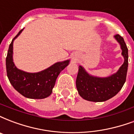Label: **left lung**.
Returning <instances> with one entry per match:
<instances>
[{
    "label": "left lung",
    "instance_id": "8db88e82",
    "mask_svg": "<svg viewBox=\"0 0 134 134\" xmlns=\"http://www.w3.org/2000/svg\"><path fill=\"white\" fill-rule=\"evenodd\" d=\"M120 44L124 61L117 72L110 76L101 78L89 74L82 66H79L76 78V87L84 99L90 102H104L115 96L125 83L128 70V49L123 37L114 35Z\"/></svg>",
    "mask_w": 134,
    "mask_h": 134
}]
</instances>
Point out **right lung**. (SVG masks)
Segmentation results:
<instances>
[{"label": "right lung", "instance_id": "add662e5", "mask_svg": "<svg viewBox=\"0 0 134 134\" xmlns=\"http://www.w3.org/2000/svg\"><path fill=\"white\" fill-rule=\"evenodd\" d=\"M21 30L9 46L6 57V71L13 87L24 97L44 99L52 94L59 73L70 63V60L57 62L37 73H27L18 69L13 62V42L23 32Z\"/></svg>", "mask_w": 134, "mask_h": 134}]
</instances>
